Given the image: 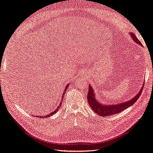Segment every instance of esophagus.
I'll list each match as a JSON object with an SVG mask.
<instances>
[{"mask_svg":"<svg viewBox=\"0 0 153 153\" xmlns=\"http://www.w3.org/2000/svg\"><path fill=\"white\" fill-rule=\"evenodd\" d=\"M83 72H80V74H79V76H82V75H83Z\"/></svg>","mask_w":153,"mask_h":153,"instance_id":"obj_1","label":"esophagus"}]
</instances>
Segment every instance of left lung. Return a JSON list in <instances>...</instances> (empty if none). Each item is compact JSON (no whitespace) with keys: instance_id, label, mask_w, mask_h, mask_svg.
<instances>
[{"instance_id":"obj_1","label":"left lung","mask_w":153,"mask_h":153,"mask_svg":"<svg viewBox=\"0 0 153 153\" xmlns=\"http://www.w3.org/2000/svg\"><path fill=\"white\" fill-rule=\"evenodd\" d=\"M130 35L133 39V40L136 42L137 44H139L140 45L142 46L141 43L138 40V39L136 35L133 33H131V32L130 33ZM143 85H144L143 84V86H142L139 93L135 96L134 98L131 99V100L126 101L125 102L119 103V104L108 105L102 104L101 102L98 100V99L96 98V94H94V88H92V86L91 85H88L87 100L88 104H89V105L91 106V108L93 109V110L95 113H97V115L102 117L113 115L117 114V113H119L120 112L123 111V110L127 109L128 108H129L131 105H133L140 97L141 92L143 91Z\"/></svg>"}]
</instances>
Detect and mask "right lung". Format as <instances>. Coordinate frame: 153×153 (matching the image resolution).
Listing matches in <instances>:
<instances>
[{"instance_id": "1", "label": "right lung", "mask_w": 153, "mask_h": 153, "mask_svg": "<svg viewBox=\"0 0 153 153\" xmlns=\"http://www.w3.org/2000/svg\"><path fill=\"white\" fill-rule=\"evenodd\" d=\"M69 85L70 84H68L66 85V86L65 87V90H64V93H62V99H61V102H60V103L59 104V107L56 108V109H55L54 111H53L51 113H49V114H48V115H45V116H37V117H40V118H48L49 117H51V116H52L53 115H54V114H55V113L57 112V111H58V109L60 108V105H61V104H62V100H63V98H64V97H65V92L66 91V90H67V88H68V86H69Z\"/></svg>"}]
</instances>
